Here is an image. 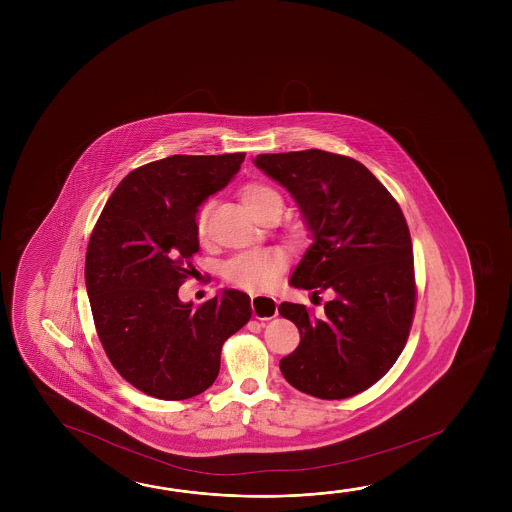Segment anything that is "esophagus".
<instances>
[{
	"instance_id": "obj_1",
	"label": "esophagus",
	"mask_w": 512,
	"mask_h": 512,
	"mask_svg": "<svg viewBox=\"0 0 512 512\" xmlns=\"http://www.w3.org/2000/svg\"><path fill=\"white\" fill-rule=\"evenodd\" d=\"M253 316L264 321V319L275 318L278 314L277 298L266 296V294H253L252 296Z\"/></svg>"
}]
</instances>
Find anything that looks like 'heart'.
Here are the masks:
<instances>
[{"label":"heart","mask_w":512,"mask_h":512,"mask_svg":"<svg viewBox=\"0 0 512 512\" xmlns=\"http://www.w3.org/2000/svg\"><path fill=\"white\" fill-rule=\"evenodd\" d=\"M246 209L252 212L257 218L264 210L269 209L275 203H282V196L277 189L266 184L244 185L241 191ZM214 203L205 202L196 212L194 228L198 239L203 241L207 237V225H209L210 212ZM285 268V253L277 248H264V250H253L235 255L234 259L228 260L225 264V278L230 284L237 285L246 291H266L275 287L280 273Z\"/></svg>","instance_id":"1"}]
</instances>
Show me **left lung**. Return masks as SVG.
I'll list each match as a JSON object with an SVG mask.
<instances>
[{"instance_id": "8db88e82", "label": "left lung", "mask_w": 512, "mask_h": 512, "mask_svg": "<svg viewBox=\"0 0 512 512\" xmlns=\"http://www.w3.org/2000/svg\"><path fill=\"white\" fill-rule=\"evenodd\" d=\"M253 164L285 187L312 244L289 284L327 293L325 314L280 303L300 344L280 361L302 393L343 400L384 377L411 330L416 284L402 209L361 162L321 150L257 155Z\"/></svg>"}]
</instances>
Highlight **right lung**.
<instances>
[{
  "label": "right lung",
  "mask_w": 512,
  "mask_h": 512,
  "mask_svg": "<svg viewBox=\"0 0 512 512\" xmlns=\"http://www.w3.org/2000/svg\"><path fill=\"white\" fill-rule=\"evenodd\" d=\"M244 153L171 155L134 169L101 212L85 285L103 350L119 375L159 400H187L218 377L221 348L252 318L250 296L223 289L194 307L178 287L193 271L198 207L237 175Z\"/></svg>",
  "instance_id": "1"
}]
</instances>
